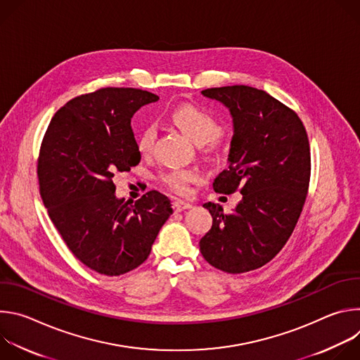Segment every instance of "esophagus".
Wrapping results in <instances>:
<instances>
[{
  "instance_id": "esophagus-1",
  "label": "esophagus",
  "mask_w": 360,
  "mask_h": 360,
  "mask_svg": "<svg viewBox=\"0 0 360 360\" xmlns=\"http://www.w3.org/2000/svg\"><path fill=\"white\" fill-rule=\"evenodd\" d=\"M172 208L175 212H182V211H186V210H191L192 205L191 203H186V202H182V200H175L172 203Z\"/></svg>"
}]
</instances>
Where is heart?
Wrapping results in <instances>:
<instances>
[{
    "label": "heart",
    "mask_w": 360,
    "mask_h": 360,
    "mask_svg": "<svg viewBox=\"0 0 360 360\" xmlns=\"http://www.w3.org/2000/svg\"><path fill=\"white\" fill-rule=\"evenodd\" d=\"M171 121L195 143L203 145L205 150L212 152L217 148V138L222 134L219 122L205 110L185 104L176 107L171 115ZM157 131L152 125L143 127L136 136V148L143 155L150 153L153 143H155ZM196 179V172L189 168H175L161 174V184L178 193L185 195L189 191V185Z\"/></svg>",
    "instance_id": "b5f03b06"
}]
</instances>
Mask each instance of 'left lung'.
Listing matches in <instances>:
<instances>
[{"label":"left lung","instance_id":"8db88e82","mask_svg":"<svg viewBox=\"0 0 360 360\" xmlns=\"http://www.w3.org/2000/svg\"><path fill=\"white\" fill-rule=\"evenodd\" d=\"M229 110L233 136L228 169L214 181L219 193H242L232 214L203 203L212 228L199 240L208 264L228 274L258 269L285 246L300 217L311 179V148L297 114L248 85L203 89Z\"/></svg>","mask_w":360,"mask_h":360}]
</instances>
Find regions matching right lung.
Listing matches in <instances>:
<instances>
[{"label": "right lung", "mask_w": 360, "mask_h": 360, "mask_svg": "<svg viewBox=\"0 0 360 360\" xmlns=\"http://www.w3.org/2000/svg\"><path fill=\"white\" fill-rule=\"evenodd\" d=\"M158 99L135 88L75 96L41 142L37 174L48 215L75 258L101 275L120 276L143 264L172 215L158 191L135 202L115 196V175L141 161L131 118Z\"/></svg>", "instance_id": "obj_1"}]
</instances>
